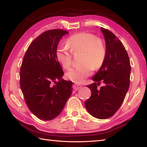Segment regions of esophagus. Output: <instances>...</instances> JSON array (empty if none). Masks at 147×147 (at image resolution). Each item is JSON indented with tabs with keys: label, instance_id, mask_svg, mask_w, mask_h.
Here are the masks:
<instances>
[{
	"label": "esophagus",
	"instance_id": "1",
	"mask_svg": "<svg viewBox=\"0 0 147 147\" xmlns=\"http://www.w3.org/2000/svg\"><path fill=\"white\" fill-rule=\"evenodd\" d=\"M81 87H82V85H80V84H77V83H74L73 85V90H75V91H76V90H78V89H80Z\"/></svg>",
	"mask_w": 147,
	"mask_h": 147
}]
</instances>
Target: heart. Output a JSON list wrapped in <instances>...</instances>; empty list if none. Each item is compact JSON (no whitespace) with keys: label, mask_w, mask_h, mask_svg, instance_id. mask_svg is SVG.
I'll return each instance as SVG.
<instances>
[{"label":"heart","mask_w":147,"mask_h":147,"mask_svg":"<svg viewBox=\"0 0 147 147\" xmlns=\"http://www.w3.org/2000/svg\"><path fill=\"white\" fill-rule=\"evenodd\" d=\"M67 46L62 45L56 50L55 56L62 67L69 69L72 64V53L82 52L80 62L66 73L67 78L76 83H82L92 74L93 69H98L104 64L106 49L102 40L92 33L82 32L71 36Z\"/></svg>","instance_id":"1"}]
</instances>
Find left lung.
<instances>
[{
  "label": "left lung",
  "instance_id": "8db88e82",
  "mask_svg": "<svg viewBox=\"0 0 147 147\" xmlns=\"http://www.w3.org/2000/svg\"><path fill=\"white\" fill-rule=\"evenodd\" d=\"M101 32L105 41L106 57L104 64L87 86L91 96L85 105L92 116L105 119L112 116L121 107L129 86L131 65L129 56L123 43L113 33L104 28ZM100 81L105 83L98 89Z\"/></svg>",
  "mask_w": 147,
  "mask_h": 147
}]
</instances>
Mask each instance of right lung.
<instances>
[{"mask_svg":"<svg viewBox=\"0 0 147 147\" xmlns=\"http://www.w3.org/2000/svg\"><path fill=\"white\" fill-rule=\"evenodd\" d=\"M68 32L51 30L37 37L28 48L20 69V86L28 107L43 121L54 119L63 110L73 91L55 56L58 43Z\"/></svg>","mask_w":147,"mask_h":147,"instance_id":"add662e5","label":"right lung"}]
</instances>
